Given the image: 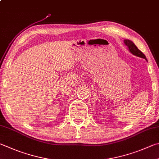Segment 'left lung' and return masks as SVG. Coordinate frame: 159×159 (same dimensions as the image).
I'll list each match as a JSON object with an SVG mask.
<instances>
[{"instance_id":"1","label":"left lung","mask_w":159,"mask_h":159,"mask_svg":"<svg viewBox=\"0 0 159 159\" xmlns=\"http://www.w3.org/2000/svg\"><path fill=\"white\" fill-rule=\"evenodd\" d=\"M124 42H125V44L126 46V47H128L129 51L131 52L133 55H135V56H136L138 57H142V58H144L147 60V58L145 55L143 54L142 51H140L139 49H138L136 46L134 44V42H131V40L129 39H125L124 40Z\"/></svg>"}]
</instances>
